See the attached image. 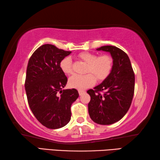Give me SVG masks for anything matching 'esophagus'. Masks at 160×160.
<instances>
[{
  "label": "esophagus",
  "instance_id": "esophagus-1",
  "mask_svg": "<svg viewBox=\"0 0 160 160\" xmlns=\"http://www.w3.org/2000/svg\"><path fill=\"white\" fill-rule=\"evenodd\" d=\"M78 92H79V94H80V95H82L83 94H85V92L84 91V90H78Z\"/></svg>",
  "mask_w": 160,
  "mask_h": 160
}]
</instances>
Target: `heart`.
<instances>
[{
	"instance_id": "obj_1",
	"label": "heart",
	"mask_w": 160,
	"mask_h": 160,
	"mask_svg": "<svg viewBox=\"0 0 160 160\" xmlns=\"http://www.w3.org/2000/svg\"><path fill=\"white\" fill-rule=\"evenodd\" d=\"M79 58L88 63L85 75H75L69 79L68 84L72 88L84 90L93 85L96 78L99 81L106 79L112 72L113 58L109 54H101L84 51L79 53ZM60 67L64 73L71 75L73 73L72 61L70 57H66L61 61Z\"/></svg>"
}]
</instances>
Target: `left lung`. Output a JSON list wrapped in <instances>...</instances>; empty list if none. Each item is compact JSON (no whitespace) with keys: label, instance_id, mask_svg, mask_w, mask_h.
<instances>
[{"label":"left lung","instance_id":"1","mask_svg":"<svg viewBox=\"0 0 160 160\" xmlns=\"http://www.w3.org/2000/svg\"><path fill=\"white\" fill-rule=\"evenodd\" d=\"M98 51H108L113 58L112 72L94 90L88 112L92 120L101 125H110L121 120L131 107L135 90V74L128 55L114 46H104Z\"/></svg>","mask_w":160,"mask_h":160}]
</instances>
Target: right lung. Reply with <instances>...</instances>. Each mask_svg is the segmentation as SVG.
I'll list each match as a JSON object with an SVG mask.
<instances>
[{"instance_id": "obj_1", "label": "right lung", "mask_w": 160, "mask_h": 160, "mask_svg": "<svg viewBox=\"0 0 160 160\" xmlns=\"http://www.w3.org/2000/svg\"><path fill=\"white\" fill-rule=\"evenodd\" d=\"M70 53L44 44L32 53L27 68L25 87L29 106L37 120L50 129L69 122L70 107L79 97L75 89L63 90L68 78L60 63Z\"/></svg>"}]
</instances>
